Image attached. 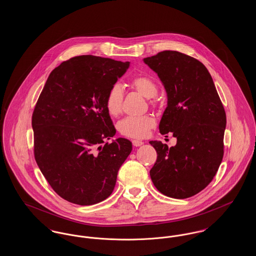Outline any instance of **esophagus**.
Segmentation results:
<instances>
[{"label": "esophagus", "mask_w": 256, "mask_h": 256, "mask_svg": "<svg viewBox=\"0 0 256 256\" xmlns=\"http://www.w3.org/2000/svg\"><path fill=\"white\" fill-rule=\"evenodd\" d=\"M144 143L142 142V141H140V140H132V145L134 146H142Z\"/></svg>", "instance_id": "1"}]
</instances>
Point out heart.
Returning a JSON list of instances; mask_svg holds the SVG:
<instances>
[{
    "instance_id": "1",
    "label": "heart",
    "mask_w": 256,
    "mask_h": 256,
    "mask_svg": "<svg viewBox=\"0 0 256 256\" xmlns=\"http://www.w3.org/2000/svg\"><path fill=\"white\" fill-rule=\"evenodd\" d=\"M128 86L143 95L150 98L156 97L158 92V87L154 80L148 76L137 74L128 80ZM124 102V92L119 86H112L106 98V108L112 117H117L121 114ZM156 104V100H152ZM156 119L152 115H144L137 117H126L119 122L118 130L120 134L135 139L145 138L152 128L156 126Z\"/></svg>"
}]
</instances>
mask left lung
<instances>
[{"instance_id": "1", "label": "left lung", "mask_w": 256, "mask_h": 256, "mask_svg": "<svg viewBox=\"0 0 256 256\" xmlns=\"http://www.w3.org/2000/svg\"><path fill=\"white\" fill-rule=\"evenodd\" d=\"M144 62L167 93L160 134H172L176 145L150 141L158 158L150 170L160 193L174 198L198 194L212 182L224 156L226 116L206 67L176 50H163Z\"/></svg>"}]
</instances>
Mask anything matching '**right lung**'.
Masks as SVG:
<instances>
[{
    "label": "right lung",
    "instance_id": "1",
    "mask_svg": "<svg viewBox=\"0 0 256 256\" xmlns=\"http://www.w3.org/2000/svg\"><path fill=\"white\" fill-rule=\"evenodd\" d=\"M130 62L80 56L54 68L32 113L34 158L54 191L80 206L108 198L132 150L118 138L106 98Z\"/></svg>",
    "mask_w": 256,
    "mask_h": 256
}]
</instances>
